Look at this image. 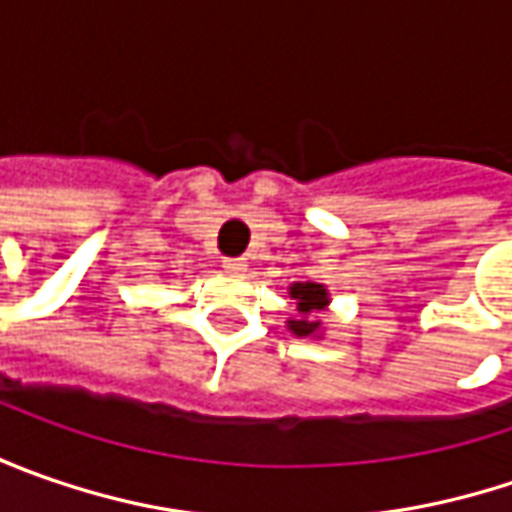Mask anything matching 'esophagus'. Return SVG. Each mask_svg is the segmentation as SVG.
Here are the masks:
<instances>
[{"label":"esophagus","instance_id":"esophagus-1","mask_svg":"<svg viewBox=\"0 0 512 512\" xmlns=\"http://www.w3.org/2000/svg\"><path fill=\"white\" fill-rule=\"evenodd\" d=\"M225 267L230 270V273H245L247 259H242V256H236V259H225Z\"/></svg>","mask_w":512,"mask_h":512}]
</instances>
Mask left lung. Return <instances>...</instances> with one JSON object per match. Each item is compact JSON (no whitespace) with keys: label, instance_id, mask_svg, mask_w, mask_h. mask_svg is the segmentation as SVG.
<instances>
[{"label":"left lung","instance_id":"8db88e82","mask_svg":"<svg viewBox=\"0 0 512 512\" xmlns=\"http://www.w3.org/2000/svg\"><path fill=\"white\" fill-rule=\"evenodd\" d=\"M290 296L296 299L302 316H299V319H290V325L287 327H290L296 336H310V333H316V330H319V319H313V313L327 305L325 287L313 285V282H296V285L290 287Z\"/></svg>","mask_w":512,"mask_h":512}]
</instances>
